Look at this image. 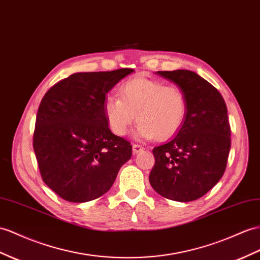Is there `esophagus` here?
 Masks as SVG:
<instances>
[{"mask_svg": "<svg viewBox=\"0 0 260 260\" xmlns=\"http://www.w3.org/2000/svg\"><path fill=\"white\" fill-rule=\"evenodd\" d=\"M143 150H144V147H142L141 145H136V144L133 145V152H134V154H138V152H141Z\"/></svg>", "mask_w": 260, "mask_h": 260, "instance_id": "obj_1", "label": "esophagus"}]
</instances>
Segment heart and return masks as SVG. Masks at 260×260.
<instances>
[{
  "label": "heart",
  "instance_id": "heart-1",
  "mask_svg": "<svg viewBox=\"0 0 260 260\" xmlns=\"http://www.w3.org/2000/svg\"><path fill=\"white\" fill-rule=\"evenodd\" d=\"M119 95L106 98L104 102L106 121L118 136L127 134L137 118V138L164 141L180 129L187 115L184 92L158 80L142 76L129 79L122 84Z\"/></svg>",
  "mask_w": 260,
  "mask_h": 260
}]
</instances>
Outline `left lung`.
I'll use <instances>...</instances> for the list:
<instances>
[{"label": "left lung", "mask_w": 260, "mask_h": 260, "mask_svg": "<svg viewBox=\"0 0 260 260\" xmlns=\"http://www.w3.org/2000/svg\"><path fill=\"white\" fill-rule=\"evenodd\" d=\"M187 96V115L174 138L152 149L149 182L158 194L178 202L203 197L224 175L231 149L228 108L214 86L190 70L157 71Z\"/></svg>", "instance_id": "8db88e82"}]
</instances>
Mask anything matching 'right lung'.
I'll return each instance as SVG.
<instances>
[{"mask_svg":"<svg viewBox=\"0 0 260 260\" xmlns=\"http://www.w3.org/2000/svg\"><path fill=\"white\" fill-rule=\"evenodd\" d=\"M78 72L56 83L39 104L32 147L44 182L66 201L98 199L132 157V145L113 134L105 95L132 73Z\"/></svg>","mask_w":260,"mask_h":260,"instance_id":"right-lung-1","label":"right lung"}]
</instances>
